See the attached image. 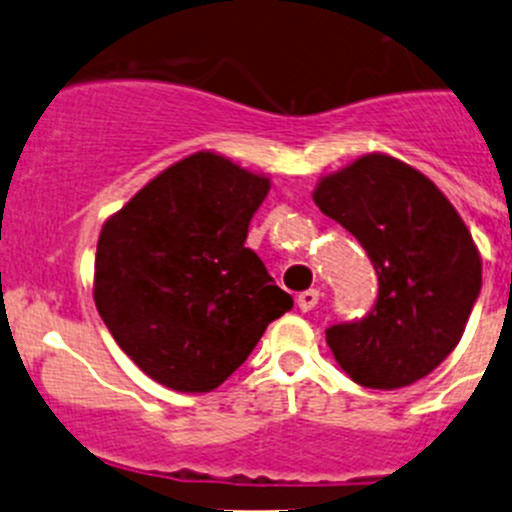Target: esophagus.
<instances>
[{"label":"esophagus","mask_w":512,"mask_h":512,"mask_svg":"<svg viewBox=\"0 0 512 512\" xmlns=\"http://www.w3.org/2000/svg\"><path fill=\"white\" fill-rule=\"evenodd\" d=\"M317 302H319L317 289H307V292L297 294V307L302 309V312H312V309L317 307Z\"/></svg>","instance_id":"34e87169"}]
</instances>
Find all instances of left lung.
<instances>
[{"instance_id":"8db88e82","label":"left lung","mask_w":512,"mask_h":512,"mask_svg":"<svg viewBox=\"0 0 512 512\" xmlns=\"http://www.w3.org/2000/svg\"><path fill=\"white\" fill-rule=\"evenodd\" d=\"M314 203L352 232L379 277L374 307L327 329L334 359L369 389L414 384L453 352L480 294L471 232L426 175L376 153L327 175Z\"/></svg>"}]
</instances>
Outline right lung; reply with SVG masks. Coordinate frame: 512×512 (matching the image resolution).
Wrapping results in <instances>:
<instances>
[{
    "label": "right lung",
    "instance_id": "right-lung-1",
    "mask_svg": "<svg viewBox=\"0 0 512 512\" xmlns=\"http://www.w3.org/2000/svg\"><path fill=\"white\" fill-rule=\"evenodd\" d=\"M270 190L215 153L170 165L103 225L94 299L108 332L175 391L220 386L292 309L247 227Z\"/></svg>",
    "mask_w": 512,
    "mask_h": 512
}]
</instances>
